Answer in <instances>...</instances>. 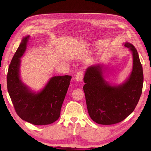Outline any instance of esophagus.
I'll list each match as a JSON object with an SVG mask.
<instances>
[{"instance_id":"34e87169","label":"esophagus","mask_w":151,"mask_h":151,"mask_svg":"<svg viewBox=\"0 0 151 151\" xmlns=\"http://www.w3.org/2000/svg\"><path fill=\"white\" fill-rule=\"evenodd\" d=\"M83 77H84L83 72H82V71H79V72H78L77 73V74H76V77H75V79H76V80L77 81L81 82V81H83Z\"/></svg>"}]
</instances>
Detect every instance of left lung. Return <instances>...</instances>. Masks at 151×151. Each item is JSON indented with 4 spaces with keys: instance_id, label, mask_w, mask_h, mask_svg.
<instances>
[{
    "instance_id": "left-lung-1",
    "label": "left lung",
    "mask_w": 151,
    "mask_h": 151,
    "mask_svg": "<svg viewBox=\"0 0 151 151\" xmlns=\"http://www.w3.org/2000/svg\"><path fill=\"white\" fill-rule=\"evenodd\" d=\"M133 55V68L124 83L111 86L103 76L101 65L87 68L83 89L88 113L94 122L101 125L119 123L134 111L142 92L144 75L139 54L133 45L126 42Z\"/></svg>"
}]
</instances>
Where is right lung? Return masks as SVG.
<instances>
[{
  "mask_svg": "<svg viewBox=\"0 0 151 151\" xmlns=\"http://www.w3.org/2000/svg\"><path fill=\"white\" fill-rule=\"evenodd\" d=\"M29 36L22 38L9 67L7 86L13 106L22 120L35 125L51 124L58 119L72 77L55 76L36 93L22 83L19 76L20 58L25 52Z\"/></svg>",
  "mask_w": 151,
  "mask_h": 151,
  "instance_id": "add662e5",
  "label": "right lung"
}]
</instances>
